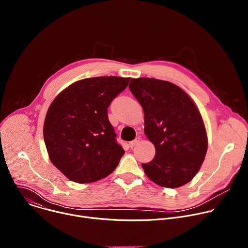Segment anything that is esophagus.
Wrapping results in <instances>:
<instances>
[{
  "instance_id": "obj_1",
  "label": "esophagus",
  "mask_w": 248,
  "mask_h": 248,
  "mask_svg": "<svg viewBox=\"0 0 248 248\" xmlns=\"http://www.w3.org/2000/svg\"><path fill=\"white\" fill-rule=\"evenodd\" d=\"M139 140H140V138L139 137H136L134 140H132V141H130L129 142V147H134L138 142H139Z\"/></svg>"
}]
</instances>
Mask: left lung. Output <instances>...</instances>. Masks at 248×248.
Here are the masks:
<instances>
[{
  "instance_id": "left-lung-1",
  "label": "left lung",
  "mask_w": 248,
  "mask_h": 248,
  "mask_svg": "<svg viewBox=\"0 0 248 248\" xmlns=\"http://www.w3.org/2000/svg\"><path fill=\"white\" fill-rule=\"evenodd\" d=\"M130 92L144 111V131L154 144L153 160L143 164L158 186L176 188L190 182L207 151L202 117L189 96L179 86L155 78H132Z\"/></svg>"
}]
</instances>
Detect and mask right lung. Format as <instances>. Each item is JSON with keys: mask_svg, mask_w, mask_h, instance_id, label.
Listing matches in <instances>:
<instances>
[{"mask_svg": "<svg viewBox=\"0 0 248 248\" xmlns=\"http://www.w3.org/2000/svg\"><path fill=\"white\" fill-rule=\"evenodd\" d=\"M129 79H82L61 92L51 104L44 123V141L50 160L68 180L97 182L119 165L124 150L117 142L108 108Z\"/></svg>", "mask_w": 248, "mask_h": 248, "instance_id": "1", "label": "right lung"}]
</instances>
